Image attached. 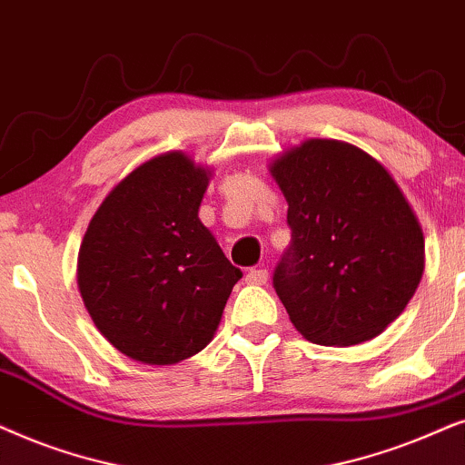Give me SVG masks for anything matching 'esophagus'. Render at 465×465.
<instances>
[{"instance_id": "1", "label": "esophagus", "mask_w": 465, "mask_h": 465, "mask_svg": "<svg viewBox=\"0 0 465 465\" xmlns=\"http://www.w3.org/2000/svg\"><path fill=\"white\" fill-rule=\"evenodd\" d=\"M246 282H249V284H265V282H268V272H265V270H249V274H246Z\"/></svg>"}]
</instances>
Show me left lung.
I'll use <instances>...</instances> for the list:
<instances>
[{
	"instance_id": "1",
	"label": "left lung",
	"mask_w": 465,
	"mask_h": 465,
	"mask_svg": "<svg viewBox=\"0 0 465 465\" xmlns=\"http://www.w3.org/2000/svg\"><path fill=\"white\" fill-rule=\"evenodd\" d=\"M291 246L274 289L308 342L372 340L404 312L425 270L419 216L389 170L342 140L311 138L270 163Z\"/></svg>"
}]
</instances>
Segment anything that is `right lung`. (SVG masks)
Listing matches in <instances>:
<instances>
[{"instance_id":"1","label":"right lung","mask_w":465,"mask_h":465,"mask_svg":"<svg viewBox=\"0 0 465 465\" xmlns=\"http://www.w3.org/2000/svg\"><path fill=\"white\" fill-rule=\"evenodd\" d=\"M213 170L183 151L144 161L104 197L78 251V291L123 355L174 366L214 338L233 268L200 203Z\"/></svg>"}]
</instances>
